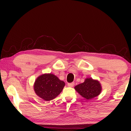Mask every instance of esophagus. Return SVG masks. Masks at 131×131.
I'll return each instance as SVG.
<instances>
[{"label":"esophagus","mask_w":131,"mask_h":131,"mask_svg":"<svg viewBox=\"0 0 131 131\" xmlns=\"http://www.w3.org/2000/svg\"><path fill=\"white\" fill-rule=\"evenodd\" d=\"M74 85V82L69 83H68V87H73Z\"/></svg>","instance_id":"obj_1"}]
</instances>
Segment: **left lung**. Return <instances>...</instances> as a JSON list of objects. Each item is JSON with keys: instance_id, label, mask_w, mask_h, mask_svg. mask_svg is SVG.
<instances>
[{"instance_id": "obj_1", "label": "left lung", "mask_w": 131, "mask_h": 131, "mask_svg": "<svg viewBox=\"0 0 131 131\" xmlns=\"http://www.w3.org/2000/svg\"><path fill=\"white\" fill-rule=\"evenodd\" d=\"M75 90L87 100H90L99 95L101 91L100 83L92 78H87L84 82L76 85Z\"/></svg>"}]
</instances>
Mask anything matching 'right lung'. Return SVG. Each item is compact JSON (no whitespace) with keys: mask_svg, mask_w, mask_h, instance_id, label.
<instances>
[{"mask_svg":"<svg viewBox=\"0 0 131 131\" xmlns=\"http://www.w3.org/2000/svg\"><path fill=\"white\" fill-rule=\"evenodd\" d=\"M65 84L54 75H41L35 80L34 91L36 94L46 101H50L59 94Z\"/></svg>","mask_w":131,"mask_h":131,"instance_id":"obj_1","label":"right lung"}]
</instances>
